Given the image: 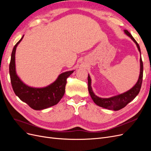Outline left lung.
<instances>
[{
  "label": "left lung",
  "instance_id": "left-lung-1",
  "mask_svg": "<svg viewBox=\"0 0 151 151\" xmlns=\"http://www.w3.org/2000/svg\"><path fill=\"white\" fill-rule=\"evenodd\" d=\"M124 32L127 36H129V37L135 43L137 47L138 48L139 51L141 55L140 48L137 42H136L133 36H132V35L127 30H124ZM140 68L139 79L133 88L125 93H123L122 94H118L117 96H113L109 98H101L95 95V94L93 93L92 88H91V79L90 76L88 74V91L91 97L93 100L94 103L96 104L98 106L100 107L108 109H112V110L114 111H118L119 110V109L124 108L128 103H129L130 101H132L139 93V91L141 88L142 83L143 62L142 60L141 57L140 58Z\"/></svg>",
  "mask_w": 151,
  "mask_h": 151
}]
</instances>
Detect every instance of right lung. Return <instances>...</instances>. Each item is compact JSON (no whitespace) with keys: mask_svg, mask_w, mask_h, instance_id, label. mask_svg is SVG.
<instances>
[{"mask_svg":"<svg viewBox=\"0 0 151 151\" xmlns=\"http://www.w3.org/2000/svg\"><path fill=\"white\" fill-rule=\"evenodd\" d=\"M24 35L14 47L9 64V74L14 92L22 101L28 104L35 110H42L57 104L65 93L67 79L74 70L62 73L57 80L45 88H32L27 86L17 76L16 71V50Z\"/></svg>","mask_w":151,"mask_h":151,"instance_id":"right-lung-1","label":"right lung"}]
</instances>
